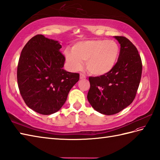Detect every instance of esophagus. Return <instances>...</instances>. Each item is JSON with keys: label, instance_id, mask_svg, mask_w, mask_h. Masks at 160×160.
<instances>
[{"label": "esophagus", "instance_id": "1", "mask_svg": "<svg viewBox=\"0 0 160 160\" xmlns=\"http://www.w3.org/2000/svg\"><path fill=\"white\" fill-rule=\"evenodd\" d=\"M85 78H86V76L84 75V74H82V73L80 74V80H83V79H85Z\"/></svg>", "mask_w": 160, "mask_h": 160}]
</instances>
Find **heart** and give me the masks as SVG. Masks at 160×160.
<instances>
[{
    "label": "heart",
    "mask_w": 160,
    "mask_h": 160,
    "mask_svg": "<svg viewBox=\"0 0 160 160\" xmlns=\"http://www.w3.org/2000/svg\"><path fill=\"white\" fill-rule=\"evenodd\" d=\"M120 48L113 40L91 39L76 43L72 52L65 51V57L70 69L78 71L85 61L87 71L96 76L110 73L116 66Z\"/></svg>",
    "instance_id": "heart-1"
}]
</instances>
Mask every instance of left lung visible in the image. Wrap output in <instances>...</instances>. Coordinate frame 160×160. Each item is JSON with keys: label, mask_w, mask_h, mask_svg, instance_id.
<instances>
[{"label": "left lung", "mask_w": 160, "mask_h": 160, "mask_svg": "<svg viewBox=\"0 0 160 160\" xmlns=\"http://www.w3.org/2000/svg\"><path fill=\"white\" fill-rule=\"evenodd\" d=\"M121 46L116 66L106 75L89 77L87 99L98 112H119L134 99L142 75V61L137 48L125 37L114 36Z\"/></svg>", "instance_id": "1"}]
</instances>
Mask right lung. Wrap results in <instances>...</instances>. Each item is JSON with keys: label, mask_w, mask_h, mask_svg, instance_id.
I'll use <instances>...</instances> for the list:
<instances>
[{"label": "right lung", "mask_w": 160, "mask_h": 160, "mask_svg": "<svg viewBox=\"0 0 160 160\" xmlns=\"http://www.w3.org/2000/svg\"><path fill=\"white\" fill-rule=\"evenodd\" d=\"M61 48L58 41L38 35L22 50L17 70L18 87L26 104L41 114L60 110L79 80V73L63 69L65 58Z\"/></svg>", "instance_id": "obj_1"}]
</instances>
